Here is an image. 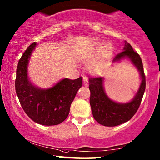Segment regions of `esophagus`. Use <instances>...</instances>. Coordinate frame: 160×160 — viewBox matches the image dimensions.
I'll list each match as a JSON object with an SVG mask.
<instances>
[{
    "label": "esophagus",
    "mask_w": 160,
    "mask_h": 160,
    "mask_svg": "<svg viewBox=\"0 0 160 160\" xmlns=\"http://www.w3.org/2000/svg\"><path fill=\"white\" fill-rule=\"evenodd\" d=\"M83 81H84V84L85 86H88V78L86 76H83Z\"/></svg>",
    "instance_id": "esophagus-1"
}]
</instances>
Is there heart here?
Returning <instances> with one entry per match:
<instances>
[{
	"label": "heart",
	"mask_w": 160,
	"mask_h": 160,
	"mask_svg": "<svg viewBox=\"0 0 160 160\" xmlns=\"http://www.w3.org/2000/svg\"><path fill=\"white\" fill-rule=\"evenodd\" d=\"M98 51H97L98 52ZM112 48L111 45L109 44L105 45L103 46L102 51H101V57L99 58L98 61L94 62V63L91 64L89 66V69H90L92 72H100L101 69H102L103 65H105L107 60L109 59L112 54Z\"/></svg>",
	"instance_id": "obj_1"
}]
</instances>
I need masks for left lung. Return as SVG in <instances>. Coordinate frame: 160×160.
I'll return each mask as SVG.
<instances>
[{
	"mask_svg": "<svg viewBox=\"0 0 160 160\" xmlns=\"http://www.w3.org/2000/svg\"><path fill=\"white\" fill-rule=\"evenodd\" d=\"M124 43L123 51L115 56L113 62L121 61L124 58H128L140 72L141 84L133 100L125 103L115 102L106 95L103 87L102 77L89 78L90 103L92 115L98 123L105 126H118L129 121L138 111L146 90V76L142 59L129 43L126 41Z\"/></svg>",
	"mask_w": 160,
	"mask_h": 160,
	"instance_id": "1",
	"label": "left lung"
}]
</instances>
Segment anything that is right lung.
Masks as SVG:
<instances>
[{
  "instance_id": "right-lung-1",
  "label": "right lung",
  "mask_w": 160,
  "mask_h": 160,
  "mask_svg": "<svg viewBox=\"0 0 160 160\" xmlns=\"http://www.w3.org/2000/svg\"><path fill=\"white\" fill-rule=\"evenodd\" d=\"M36 45L37 42L31 44L18 62L16 93L24 112L33 121L45 126L58 125L69 115L70 105L82 86V78L74 80L64 78L45 90L35 87L28 80L27 68Z\"/></svg>"
}]
</instances>
